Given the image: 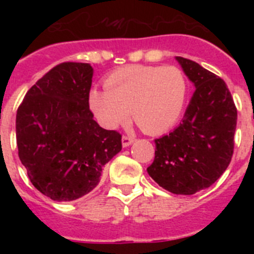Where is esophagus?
<instances>
[{"instance_id":"obj_1","label":"esophagus","mask_w":254,"mask_h":254,"mask_svg":"<svg viewBox=\"0 0 254 254\" xmlns=\"http://www.w3.org/2000/svg\"><path fill=\"white\" fill-rule=\"evenodd\" d=\"M134 141L133 137H129V136H123L122 137V146L123 147H128L129 145H132Z\"/></svg>"}]
</instances>
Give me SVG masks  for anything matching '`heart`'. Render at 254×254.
<instances>
[{"mask_svg":"<svg viewBox=\"0 0 254 254\" xmlns=\"http://www.w3.org/2000/svg\"><path fill=\"white\" fill-rule=\"evenodd\" d=\"M105 91L93 89L89 107L98 122L113 129L131 111L142 131L160 134L178 122L185 111L188 81L176 66L132 64L117 69L104 81Z\"/></svg>","mask_w":254,"mask_h":254,"instance_id":"b5f03b06","label":"heart"}]
</instances>
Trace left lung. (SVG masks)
Wrapping results in <instances>:
<instances>
[{"mask_svg":"<svg viewBox=\"0 0 254 254\" xmlns=\"http://www.w3.org/2000/svg\"><path fill=\"white\" fill-rule=\"evenodd\" d=\"M196 90L181 125L155 140L149 176L174 194H194L212 186L230 164L237 108L223 78L193 61L176 57Z\"/></svg>","mask_w":254,"mask_h":254,"instance_id":"obj_1","label":"left lung"}]
</instances>
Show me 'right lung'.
<instances>
[{
  "instance_id": "obj_1",
  "label": "right lung",
  "mask_w": 254,
  "mask_h": 254,
  "mask_svg": "<svg viewBox=\"0 0 254 254\" xmlns=\"http://www.w3.org/2000/svg\"><path fill=\"white\" fill-rule=\"evenodd\" d=\"M94 69L64 62L29 89L16 113L19 158L35 188L53 201H73L100 182L122 150V136L102 128L89 108Z\"/></svg>"
}]
</instances>
